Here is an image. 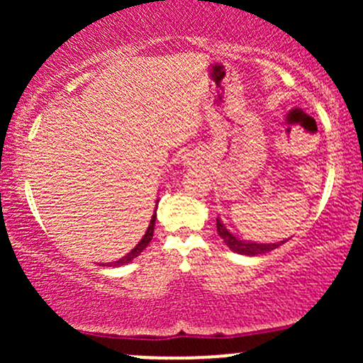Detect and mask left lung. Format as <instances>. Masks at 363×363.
Masks as SVG:
<instances>
[{
	"label": "left lung",
	"instance_id": "obj_1",
	"mask_svg": "<svg viewBox=\"0 0 363 363\" xmlns=\"http://www.w3.org/2000/svg\"><path fill=\"white\" fill-rule=\"evenodd\" d=\"M216 232L222 237L225 245H227L230 251L237 254H244V256H259V254H266L269 251H274L277 247H280L281 244H285L286 240H280V242H269V244H257V242H249V240L235 237L232 232L227 230V227L222 223L220 216L216 218Z\"/></svg>",
	"mask_w": 363,
	"mask_h": 363
}]
</instances>
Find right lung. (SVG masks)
Segmentation results:
<instances>
[{
    "label": "right lung",
    "mask_w": 363,
    "mask_h": 363,
    "mask_svg": "<svg viewBox=\"0 0 363 363\" xmlns=\"http://www.w3.org/2000/svg\"><path fill=\"white\" fill-rule=\"evenodd\" d=\"M155 218H157V211L152 215V220H150V225H148L147 232H145L143 239H141L140 242L135 245V249H131V251H129L124 257H121V259L114 261V262H106V264H104V266H123V264H126V262L135 259V257H138L140 254L143 252V249L147 247V245L150 244V240H152V237H153V228H155Z\"/></svg>",
    "instance_id": "obj_1"
}]
</instances>
